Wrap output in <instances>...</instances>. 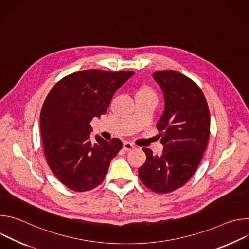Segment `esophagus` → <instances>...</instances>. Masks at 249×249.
<instances>
[{
    "label": "esophagus",
    "instance_id": "obj_1",
    "mask_svg": "<svg viewBox=\"0 0 249 249\" xmlns=\"http://www.w3.org/2000/svg\"><path fill=\"white\" fill-rule=\"evenodd\" d=\"M123 149L125 151H131V150L135 149V146L132 143H130V142H125V143L123 144Z\"/></svg>",
    "mask_w": 249,
    "mask_h": 249
}]
</instances>
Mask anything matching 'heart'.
Returning <instances> with one entry per match:
<instances>
[{
  "instance_id": "heart-1",
  "label": "heart",
  "mask_w": 249,
  "mask_h": 249,
  "mask_svg": "<svg viewBox=\"0 0 249 249\" xmlns=\"http://www.w3.org/2000/svg\"><path fill=\"white\" fill-rule=\"evenodd\" d=\"M139 92H141V93H154V91L150 88H148V87L143 88Z\"/></svg>"
}]
</instances>
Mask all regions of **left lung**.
I'll return each instance as SVG.
<instances>
[{
	"mask_svg": "<svg viewBox=\"0 0 249 249\" xmlns=\"http://www.w3.org/2000/svg\"><path fill=\"white\" fill-rule=\"evenodd\" d=\"M164 97V110L157 123L160 156L144 148L146 162L139 168L145 186L157 193H168L184 185L197 169L210 136V111L201 89L175 71L153 74Z\"/></svg>",
	"mask_w": 249,
	"mask_h": 249,
	"instance_id": "obj_1",
	"label": "left lung"
}]
</instances>
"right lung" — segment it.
Masks as SVG:
<instances>
[{"label":"right lung","mask_w":249,"mask_h":249,"mask_svg":"<svg viewBox=\"0 0 249 249\" xmlns=\"http://www.w3.org/2000/svg\"><path fill=\"white\" fill-rule=\"evenodd\" d=\"M135 73L84 70L59 81L40 112L43 150L50 169L68 188L85 192L99 185L122 142L95 135L90 121L107 111L112 96Z\"/></svg>","instance_id":"1"}]
</instances>
